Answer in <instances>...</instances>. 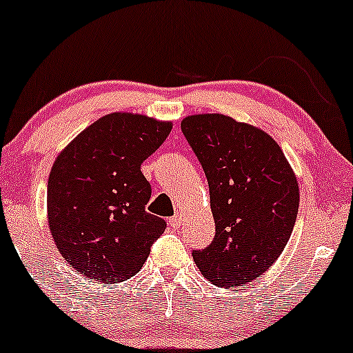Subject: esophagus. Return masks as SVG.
<instances>
[{
    "instance_id": "esophagus-1",
    "label": "esophagus",
    "mask_w": 353,
    "mask_h": 353,
    "mask_svg": "<svg viewBox=\"0 0 353 353\" xmlns=\"http://www.w3.org/2000/svg\"><path fill=\"white\" fill-rule=\"evenodd\" d=\"M170 225L175 227V229H178V227L183 225V217H181V214H175V215H173V217L170 219Z\"/></svg>"
}]
</instances>
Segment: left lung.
<instances>
[{"label": "left lung", "mask_w": 353, "mask_h": 353, "mask_svg": "<svg viewBox=\"0 0 353 353\" xmlns=\"http://www.w3.org/2000/svg\"><path fill=\"white\" fill-rule=\"evenodd\" d=\"M181 131L205 172L215 237L193 251L200 272L223 288L251 283L281 256L296 222V175L278 143L223 114H195Z\"/></svg>", "instance_id": "left-lung-1"}]
</instances>
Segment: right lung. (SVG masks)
Returning a JSON list of instances; mask_svg holds the SVG:
<instances>
[{
  "label": "right lung",
  "mask_w": 353,
  "mask_h": 353,
  "mask_svg": "<svg viewBox=\"0 0 353 353\" xmlns=\"http://www.w3.org/2000/svg\"><path fill=\"white\" fill-rule=\"evenodd\" d=\"M170 131L172 123L112 112L57 157L48 176V227L79 274L114 284L143 268L166 222L146 212L151 185L141 163Z\"/></svg>",
  "instance_id": "1"
}]
</instances>
